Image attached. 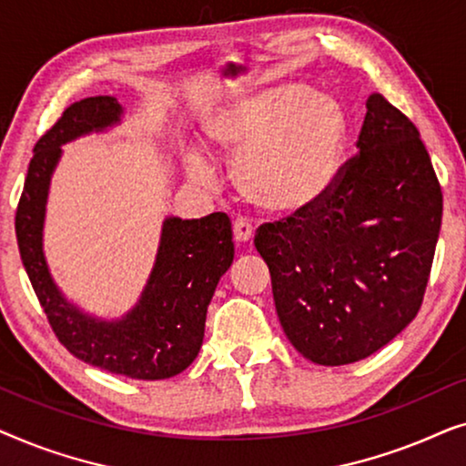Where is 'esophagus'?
<instances>
[{
  "instance_id": "34e87169",
  "label": "esophagus",
  "mask_w": 466,
  "mask_h": 466,
  "mask_svg": "<svg viewBox=\"0 0 466 466\" xmlns=\"http://www.w3.org/2000/svg\"><path fill=\"white\" fill-rule=\"evenodd\" d=\"M233 238L238 244H250L254 238V228L248 220L238 218L233 222Z\"/></svg>"
}]
</instances>
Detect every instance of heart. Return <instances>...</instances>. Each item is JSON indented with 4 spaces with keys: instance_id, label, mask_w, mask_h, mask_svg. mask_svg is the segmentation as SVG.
Returning a JSON list of instances; mask_svg holds the SVG:
<instances>
[{
    "instance_id": "obj_1",
    "label": "heart",
    "mask_w": 466,
    "mask_h": 466,
    "mask_svg": "<svg viewBox=\"0 0 466 466\" xmlns=\"http://www.w3.org/2000/svg\"><path fill=\"white\" fill-rule=\"evenodd\" d=\"M216 150L238 157L241 195L269 214H301L320 203L339 174L348 116L333 95L305 85H282L220 107L206 123ZM209 180L203 158L190 165Z\"/></svg>"
}]
</instances>
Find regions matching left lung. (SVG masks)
I'll list each match as a JSON object with an SVG mask.
<instances>
[{
  "label": "left lung",
  "mask_w": 466,
  "mask_h": 466,
  "mask_svg": "<svg viewBox=\"0 0 466 466\" xmlns=\"http://www.w3.org/2000/svg\"><path fill=\"white\" fill-rule=\"evenodd\" d=\"M356 148L320 203L254 238L286 337L324 367L367 359L416 318L441 228L420 131L380 93L369 95Z\"/></svg>",
  "instance_id": "left-lung-1"
}]
</instances>
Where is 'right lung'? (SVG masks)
Wrapping results in <instances>:
<instances>
[{
	"mask_svg": "<svg viewBox=\"0 0 466 466\" xmlns=\"http://www.w3.org/2000/svg\"><path fill=\"white\" fill-rule=\"evenodd\" d=\"M123 106L110 95L80 99L37 139L21 201L16 241L25 271L59 341L76 359L131 380H167L199 354L208 305L233 263V231L227 214L165 218L157 260L136 308L120 320H99L63 297L42 250L50 176L61 146L120 123Z\"/></svg>",
	"mask_w": 466,
	"mask_h": 466,
	"instance_id": "obj_1",
	"label": "right lung"
}]
</instances>
